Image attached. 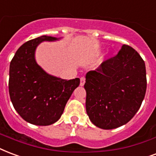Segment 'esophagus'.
Listing matches in <instances>:
<instances>
[{
  "label": "esophagus",
  "mask_w": 156,
  "mask_h": 156,
  "mask_svg": "<svg viewBox=\"0 0 156 156\" xmlns=\"http://www.w3.org/2000/svg\"><path fill=\"white\" fill-rule=\"evenodd\" d=\"M84 83H85V78L84 77H82L80 78V86H83Z\"/></svg>",
  "instance_id": "esophagus-1"
}]
</instances>
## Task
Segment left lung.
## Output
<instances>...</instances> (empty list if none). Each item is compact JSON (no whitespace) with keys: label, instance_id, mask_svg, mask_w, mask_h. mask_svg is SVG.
Listing matches in <instances>:
<instances>
[{"label":"left lung","instance_id":"obj_1","mask_svg":"<svg viewBox=\"0 0 156 156\" xmlns=\"http://www.w3.org/2000/svg\"><path fill=\"white\" fill-rule=\"evenodd\" d=\"M146 84L142 58L123 44L115 57L86 74V111L90 121L104 130L126 124L140 107Z\"/></svg>","mask_w":156,"mask_h":156}]
</instances>
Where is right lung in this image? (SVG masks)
<instances>
[{
    "label": "right lung",
    "mask_w": 156,
    "mask_h": 156,
    "mask_svg": "<svg viewBox=\"0 0 156 156\" xmlns=\"http://www.w3.org/2000/svg\"><path fill=\"white\" fill-rule=\"evenodd\" d=\"M59 38L43 36L20 47L10 64L9 93L14 108L23 119L37 126H49L60 118L80 79H62L50 75L36 63L35 49L44 41Z\"/></svg>",
    "instance_id": "add662e5"
}]
</instances>
